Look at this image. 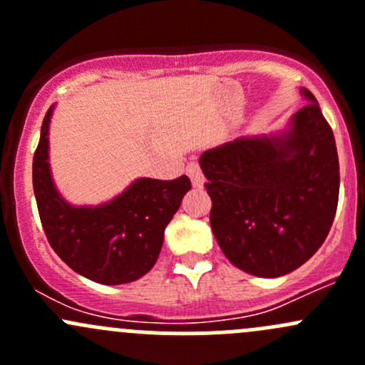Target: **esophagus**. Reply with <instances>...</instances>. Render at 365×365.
Returning <instances> with one entry per match:
<instances>
[{
	"label": "esophagus",
	"instance_id": "34e87169",
	"mask_svg": "<svg viewBox=\"0 0 365 365\" xmlns=\"http://www.w3.org/2000/svg\"><path fill=\"white\" fill-rule=\"evenodd\" d=\"M187 173H189L194 187H203L205 176H203V171H201V168L197 162H190V164L187 165Z\"/></svg>",
	"mask_w": 365,
	"mask_h": 365
}]
</instances>
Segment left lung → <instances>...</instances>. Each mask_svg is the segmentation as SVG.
<instances>
[{"mask_svg": "<svg viewBox=\"0 0 365 365\" xmlns=\"http://www.w3.org/2000/svg\"><path fill=\"white\" fill-rule=\"evenodd\" d=\"M286 132L238 138L200 164L224 256L257 277L297 270L322 247L339 200L336 139L311 91Z\"/></svg>", "mask_w": 365, "mask_h": 365, "instance_id": "1", "label": "left lung"}]
</instances>
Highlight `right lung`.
Listing matches in <instances>:
<instances>
[{"instance_id":"1","label":"right lung","mask_w":365,"mask_h":365,"mask_svg":"<svg viewBox=\"0 0 365 365\" xmlns=\"http://www.w3.org/2000/svg\"><path fill=\"white\" fill-rule=\"evenodd\" d=\"M46 113L33 155L42 227L54 252L90 281L125 284L148 274L159 257L164 230L190 190L185 175L175 180L139 178L101 206H72L58 194L49 171V121Z\"/></svg>"}]
</instances>
